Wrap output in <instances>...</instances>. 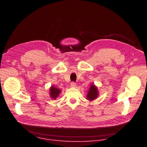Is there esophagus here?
Returning <instances> with one entry per match:
<instances>
[{
	"label": "esophagus",
	"instance_id": "1",
	"mask_svg": "<svg viewBox=\"0 0 147 147\" xmlns=\"http://www.w3.org/2000/svg\"><path fill=\"white\" fill-rule=\"evenodd\" d=\"M76 86V83H74V82H71V87H72V88H75Z\"/></svg>",
	"mask_w": 147,
	"mask_h": 147
}]
</instances>
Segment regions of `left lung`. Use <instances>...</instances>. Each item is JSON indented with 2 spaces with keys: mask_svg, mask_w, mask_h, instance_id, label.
<instances>
[{
  "mask_svg": "<svg viewBox=\"0 0 147 147\" xmlns=\"http://www.w3.org/2000/svg\"><path fill=\"white\" fill-rule=\"evenodd\" d=\"M98 96L99 92L97 86H96L94 84H90V87L88 90L86 95V99H88L89 101H92L96 99Z\"/></svg>",
  "mask_w": 147,
  "mask_h": 147,
  "instance_id": "obj_1",
  "label": "left lung"
}]
</instances>
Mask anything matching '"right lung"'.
Instances as JSON below:
<instances>
[{
  "instance_id": "right-lung-1",
  "label": "right lung",
  "mask_w": 147,
  "mask_h": 147,
  "mask_svg": "<svg viewBox=\"0 0 147 147\" xmlns=\"http://www.w3.org/2000/svg\"><path fill=\"white\" fill-rule=\"evenodd\" d=\"M61 90L54 86H51L49 89L50 97L52 99H56L59 95Z\"/></svg>"
}]
</instances>
